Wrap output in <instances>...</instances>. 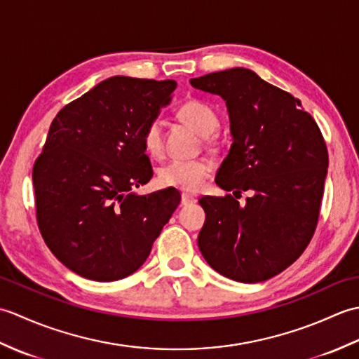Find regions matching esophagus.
<instances>
[{
  "mask_svg": "<svg viewBox=\"0 0 359 359\" xmlns=\"http://www.w3.org/2000/svg\"><path fill=\"white\" fill-rule=\"evenodd\" d=\"M197 199L193 196V194H188V193H184L182 194V205H191L194 203Z\"/></svg>",
  "mask_w": 359,
  "mask_h": 359,
  "instance_id": "esophagus-1",
  "label": "esophagus"
}]
</instances>
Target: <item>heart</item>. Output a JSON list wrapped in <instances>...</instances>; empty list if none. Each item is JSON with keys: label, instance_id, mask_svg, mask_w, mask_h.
Wrapping results in <instances>:
<instances>
[{"label": "heart", "instance_id": "obj_1", "mask_svg": "<svg viewBox=\"0 0 359 359\" xmlns=\"http://www.w3.org/2000/svg\"><path fill=\"white\" fill-rule=\"evenodd\" d=\"M179 118L193 128L197 134L208 137L219 128V117L210 104L201 100H188L177 111ZM142 143L151 157L163 156L162 123L152 120L143 129ZM212 166L205 158L171 160L158 170V182L165 187H172L184 191H197L210 177Z\"/></svg>", "mask_w": 359, "mask_h": 359}]
</instances>
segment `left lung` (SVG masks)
<instances>
[{"label": "left lung", "instance_id": "8db88e82", "mask_svg": "<svg viewBox=\"0 0 359 359\" xmlns=\"http://www.w3.org/2000/svg\"><path fill=\"white\" fill-rule=\"evenodd\" d=\"M225 100L233 143L216 184L233 191L205 196L197 238L211 269L245 284L276 276L313 236L329 154L324 137L301 102L245 67L189 80ZM250 193L241 204L242 192Z\"/></svg>", "mask_w": 359, "mask_h": 359}]
</instances>
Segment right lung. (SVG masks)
Returning a JSON list of instances; mask_svg holds the SVG:
<instances>
[{"mask_svg":"<svg viewBox=\"0 0 359 359\" xmlns=\"http://www.w3.org/2000/svg\"><path fill=\"white\" fill-rule=\"evenodd\" d=\"M174 80L111 77L66 104L35 160L36 222L46 245L80 276L133 274L180 203L177 189L139 196L152 177L143 129L171 100Z\"/></svg>","mask_w":359,"mask_h":359,"instance_id":"1","label":"right lung"}]
</instances>
